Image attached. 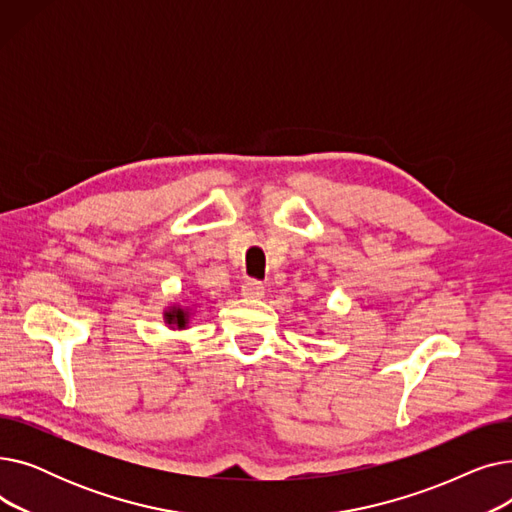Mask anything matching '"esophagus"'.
<instances>
[{
	"label": "esophagus",
	"instance_id": "esophagus-1",
	"mask_svg": "<svg viewBox=\"0 0 512 512\" xmlns=\"http://www.w3.org/2000/svg\"><path fill=\"white\" fill-rule=\"evenodd\" d=\"M240 294L247 299H261L265 294V286L259 280H245L240 286Z\"/></svg>",
	"mask_w": 512,
	"mask_h": 512
}]
</instances>
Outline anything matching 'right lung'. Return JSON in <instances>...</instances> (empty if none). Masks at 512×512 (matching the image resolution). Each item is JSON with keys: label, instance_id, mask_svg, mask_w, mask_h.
Returning a JSON list of instances; mask_svg holds the SVG:
<instances>
[{"label": "right lung", "instance_id": "add662e5", "mask_svg": "<svg viewBox=\"0 0 512 512\" xmlns=\"http://www.w3.org/2000/svg\"><path fill=\"white\" fill-rule=\"evenodd\" d=\"M166 321H168L170 326H178V330H180V328H184L188 324V311H184L180 307H172L166 313Z\"/></svg>", "mask_w": 512, "mask_h": 512}]
</instances>
